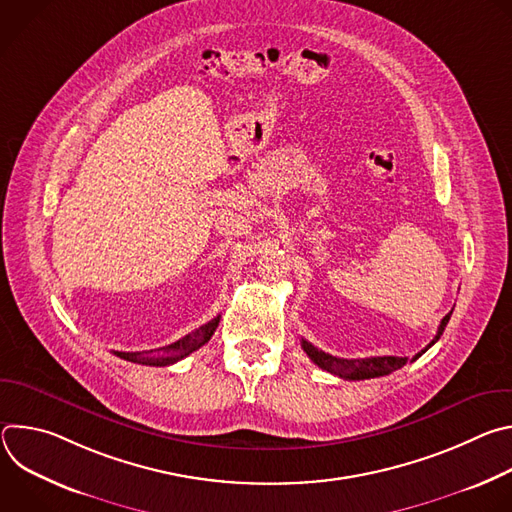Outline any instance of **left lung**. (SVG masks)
I'll return each mask as SVG.
<instances>
[{
	"label": "left lung",
	"instance_id": "8db88e82",
	"mask_svg": "<svg viewBox=\"0 0 512 512\" xmlns=\"http://www.w3.org/2000/svg\"><path fill=\"white\" fill-rule=\"evenodd\" d=\"M454 312V310H452ZM450 314H446V318L442 320L440 328H437V334L435 338L421 350L417 352L413 358H407V356H371V358H338V356H332L316 346H312L308 340L302 338V348L304 352L318 364L320 369L340 377V379H348V381H362V379H375V377H385V375H391L393 371L405 367V364L411 360H417L427 348H431L437 340H440V336L444 334L446 330V324L450 322Z\"/></svg>",
	"mask_w": 512,
	"mask_h": 512
}]
</instances>
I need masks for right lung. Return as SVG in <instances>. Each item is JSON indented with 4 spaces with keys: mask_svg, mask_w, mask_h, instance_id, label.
Listing matches in <instances>:
<instances>
[{
    "mask_svg": "<svg viewBox=\"0 0 512 512\" xmlns=\"http://www.w3.org/2000/svg\"><path fill=\"white\" fill-rule=\"evenodd\" d=\"M218 320L221 318H214L206 324H202L200 328H196L194 332L186 334L184 338L158 348V350H143V352H113L115 356L129 360V362H137V364H150V367H168V364H174L178 360H182L184 356H188L190 352L198 350L202 344H206L210 340V336L214 334Z\"/></svg>",
    "mask_w": 512,
    "mask_h": 512,
    "instance_id": "right-lung-1",
    "label": "right lung"
}]
</instances>
